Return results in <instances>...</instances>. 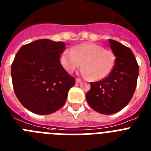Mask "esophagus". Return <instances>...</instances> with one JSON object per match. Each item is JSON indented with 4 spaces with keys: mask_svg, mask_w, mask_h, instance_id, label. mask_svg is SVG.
I'll list each match as a JSON object with an SVG mask.
<instances>
[{
    "mask_svg": "<svg viewBox=\"0 0 151 151\" xmlns=\"http://www.w3.org/2000/svg\"><path fill=\"white\" fill-rule=\"evenodd\" d=\"M82 82V80L80 79V78H76V83H79V82Z\"/></svg>",
    "mask_w": 151,
    "mask_h": 151,
    "instance_id": "obj_1",
    "label": "esophagus"
}]
</instances>
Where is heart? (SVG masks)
<instances>
[{"instance_id": "heart-1", "label": "heart", "mask_w": 151, "mask_h": 151, "mask_svg": "<svg viewBox=\"0 0 151 151\" xmlns=\"http://www.w3.org/2000/svg\"><path fill=\"white\" fill-rule=\"evenodd\" d=\"M113 52L104 49L101 45L85 42L73 47L72 50H65L60 55V63L68 73L82 65L81 73L91 80L99 81L107 77L115 66Z\"/></svg>"}]
</instances>
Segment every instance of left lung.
I'll return each mask as SVG.
<instances>
[{"mask_svg": "<svg viewBox=\"0 0 151 151\" xmlns=\"http://www.w3.org/2000/svg\"><path fill=\"white\" fill-rule=\"evenodd\" d=\"M115 54V66L110 75L99 82H91L86 94L89 106L101 114L120 111L131 101L137 85L138 65L130 48L114 40L109 39Z\"/></svg>", "mask_w": 151, "mask_h": 151, "instance_id": "obj_1", "label": "left lung"}]
</instances>
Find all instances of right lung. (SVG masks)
<instances>
[{
  "label": "right lung",
  "instance_id": "add662e5",
  "mask_svg": "<svg viewBox=\"0 0 151 151\" xmlns=\"http://www.w3.org/2000/svg\"><path fill=\"white\" fill-rule=\"evenodd\" d=\"M65 46L62 41L39 39L23 45L17 52L11 66L13 89L29 111L47 115L65 104L76 82L60 62Z\"/></svg>",
  "mask_w": 151,
  "mask_h": 151
}]
</instances>
